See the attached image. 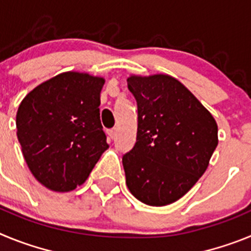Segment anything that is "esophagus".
<instances>
[{
  "mask_svg": "<svg viewBox=\"0 0 251 251\" xmlns=\"http://www.w3.org/2000/svg\"><path fill=\"white\" fill-rule=\"evenodd\" d=\"M106 133H108V137H109V138L114 139L115 136H117V129H115V128H113V129L106 130Z\"/></svg>",
  "mask_w": 251,
  "mask_h": 251,
  "instance_id": "34e87169",
  "label": "esophagus"
}]
</instances>
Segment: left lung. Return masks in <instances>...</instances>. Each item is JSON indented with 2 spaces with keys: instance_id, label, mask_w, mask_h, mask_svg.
Wrapping results in <instances>:
<instances>
[{
  "instance_id": "obj_1",
  "label": "left lung",
  "mask_w": 251,
  "mask_h": 251,
  "mask_svg": "<svg viewBox=\"0 0 251 251\" xmlns=\"http://www.w3.org/2000/svg\"><path fill=\"white\" fill-rule=\"evenodd\" d=\"M138 128L134 147L122 158L130 194L165 206L187 194L205 174L217 143V124L197 98L170 75H132Z\"/></svg>"
}]
</instances>
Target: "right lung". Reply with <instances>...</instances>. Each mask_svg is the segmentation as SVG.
Here are the masks:
<instances>
[{"instance_id": "add662e5", "label": "right lung", "mask_w": 251, "mask_h": 251, "mask_svg": "<svg viewBox=\"0 0 251 251\" xmlns=\"http://www.w3.org/2000/svg\"><path fill=\"white\" fill-rule=\"evenodd\" d=\"M104 79L68 72L31 90L16 115L17 138L31 174L56 192L85 182L109 147L100 123Z\"/></svg>"}]
</instances>
